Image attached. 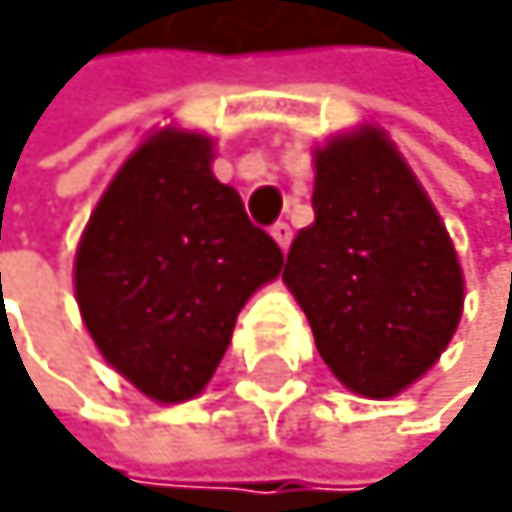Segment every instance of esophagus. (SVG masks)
<instances>
[{
  "label": "esophagus",
  "mask_w": 512,
  "mask_h": 512,
  "mask_svg": "<svg viewBox=\"0 0 512 512\" xmlns=\"http://www.w3.org/2000/svg\"><path fill=\"white\" fill-rule=\"evenodd\" d=\"M271 238L281 244V251H288V248H291V224H288V221L271 224Z\"/></svg>",
  "instance_id": "esophagus-1"
}]
</instances>
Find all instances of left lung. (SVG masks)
I'll return each instance as SVG.
<instances>
[{
  "instance_id": "1",
  "label": "left lung",
  "mask_w": 512,
  "mask_h": 512,
  "mask_svg": "<svg viewBox=\"0 0 512 512\" xmlns=\"http://www.w3.org/2000/svg\"><path fill=\"white\" fill-rule=\"evenodd\" d=\"M314 168V224L294 238L284 281L334 377L354 394L394 397L457 331V251L414 171L377 128L317 148Z\"/></svg>"
}]
</instances>
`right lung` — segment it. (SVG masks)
Here are the masks:
<instances>
[{"mask_svg": "<svg viewBox=\"0 0 512 512\" xmlns=\"http://www.w3.org/2000/svg\"><path fill=\"white\" fill-rule=\"evenodd\" d=\"M281 248L211 175V138L165 128L125 161L75 254L82 321L118 374L161 404L205 390L244 301Z\"/></svg>", "mask_w": 512, "mask_h": 512, "instance_id": "obj_1", "label": "right lung"}]
</instances>
